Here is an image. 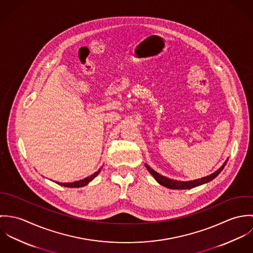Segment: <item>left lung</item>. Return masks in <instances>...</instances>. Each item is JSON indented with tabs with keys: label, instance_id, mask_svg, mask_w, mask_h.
<instances>
[{
	"label": "left lung",
	"instance_id": "8db88e82",
	"mask_svg": "<svg viewBox=\"0 0 253 253\" xmlns=\"http://www.w3.org/2000/svg\"><path fill=\"white\" fill-rule=\"evenodd\" d=\"M227 161H228V160H227ZM227 161L223 164V166H222L219 169H217L216 171L213 172L212 174H211V175H209V176H206V177H203V178H201V179H197V180L193 181H178L169 179V178H168V177H166V176L161 175V174L158 173L157 171H155V170H154L153 169H151L148 165H145V167H146V169H148V171L153 175V177L156 179V181H157L159 184H161V185H163V186H165V187H167V188H169V189H181V190H183V189H192V188H195V187H197V186L203 185V184H205V183H208V182L214 179L217 175L223 170L224 167H225L226 164H227Z\"/></svg>",
	"mask_w": 253,
	"mask_h": 253
}]
</instances>
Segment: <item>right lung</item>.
I'll list each match as a JSON object with an SVG mask.
<instances>
[{
	"label": "right lung",
	"mask_w": 253,
	"mask_h": 253,
	"mask_svg": "<svg viewBox=\"0 0 253 253\" xmlns=\"http://www.w3.org/2000/svg\"><path fill=\"white\" fill-rule=\"evenodd\" d=\"M101 169H99L96 172H94L92 175L88 176V177H85L84 179H82V180L75 181L72 183H60V182H56L58 185H61V186H64V187H69V188H80V187H84L85 185H87L90 181L92 179H94V177H96L98 175V173L100 172Z\"/></svg>",
	"instance_id": "right-lung-1"
}]
</instances>
